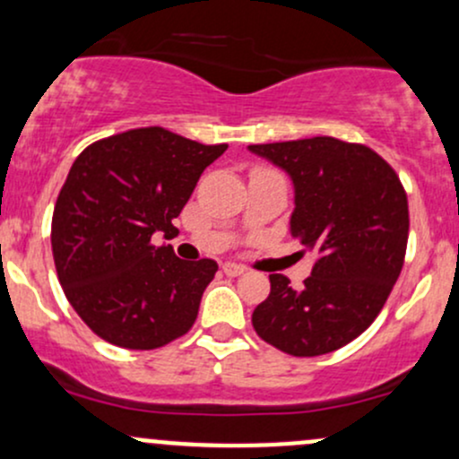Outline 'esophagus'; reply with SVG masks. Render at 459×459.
Segmentation results:
<instances>
[{"label":"esophagus","instance_id":"obj_1","mask_svg":"<svg viewBox=\"0 0 459 459\" xmlns=\"http://www.w3.org/2000/svg\"><path fill=\"white\" fill-rule=\"evenodd\" d=\"M223 273L231 275V278H236V275L245 273V267H243V264H236V263H225L223 264Z\"/></svg>","mask_w":459,"mask_h":459}]
</instances>
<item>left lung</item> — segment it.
I'll return each instance as SVG.
<instances>
[{
    "label": "left lung",
    "instance_id": "8db88e82",
    "mask_svg": "<svg viewBox=\"0 0 459 459\" xmlns=\"http://www.w3.org/2000/svg\"><path fill=\"white\" fill-rule=\"evenodd\" d=\"M293 181L290 236L315 254L299 289L271 273L251 324L293 357H319L357 339L381 313L405 263L407 195L392 166L337 137L251 144Z\"/></svg>",
    "mask_w": 459,
    "mask_h": 459
}]
</instances>
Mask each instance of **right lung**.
<instances>
[{"instance_id":"1","label":"right lung","mask_w":459,"mask_h":459,"mask_svg":"<svg viewBox=\"0 0 459 459\" xmlns=\"http://www.w3.org/2000/svg\"><path fill=\"white\" fill-rule=\"evenodd\" d=\"M228 144H199L161 126L87 146L72 164L52 216L58 282L78 317L113 346L155 350L186 334L214 260H181L152 234H177L192 190Z\"/></svg>"}]
</instances>
